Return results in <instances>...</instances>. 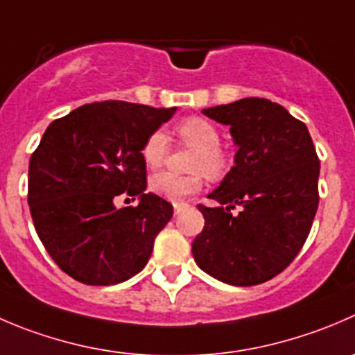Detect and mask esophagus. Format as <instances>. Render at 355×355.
<instances>
[{
  "label": "esophagus",
  "instance_id": "1",
  "mask_svg": "<svg viewBox=\"0 0 355 355\" xmlns=\"http://www.w3.org/2000/svg\"><path fill=\"white\" fill-rule=\"evenodd\" d=\"M189 208V202H175L173 205V209H175V215H178V213L182 211V209Z\"/></svg>",
  "mask_w": 355,
  "mask_h": 355
}]
</instances>
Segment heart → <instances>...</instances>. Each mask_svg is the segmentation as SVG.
Returning <instances> with one entry per match:
<instances>
[{"mask_svg": "<svg viewBox=\"0 0 355 355\" xmlns=\"http://www.w3.org/2000/svg\"><path fill=\"white\" fill-rule=\"evenodd\" d=\"M177 135L182 142L196 147V153L191 161V170L205 171L208 177L220 178L227 170L225 153L222 150V137L218 128L211 121L199 116L182 119L177 125ZM168 156V137L166 133L156 130L146 139L142 146V159L149 168H159ZM202 175H178L171 171H161L150 177L149 187L154 194L161 196L170 201H180L187 196L194 194L201 189Z\"/></svg>", "mask_w": 355, "mask_h": 355, "instance_id": "heart-1", "label": "heart"}]
</instances>
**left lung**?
I'll return each mask as SVG.
<instances>
[{
	"mask_svg": "<svg viewBox=\"0 0 355 355\" xmlns=\"http://www.w3.org/2000/svg\"><path fill=\"white\" fill-rule=\"evenodd\" d=\"M230 126L234 166L198 205L205 229L192 243L199 269L232 286H254L283 272L307 241L319 205V157L305 123L267 98L205 109ZM232 209H239L232 214Z\"/></svg>",
	"mask_w": 355,
	"mask_h": 355,
	"instance_id": "obj_1",
	"label": "left lung"
}]
</instances>
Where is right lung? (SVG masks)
<instances>
[{
	"instance_id": "obj_1",
	"label": "right lung",
	"mask_w": 355,
	"mask_h": 355,
	"mask_svg": "<svg viewBox=\"0 0 355 355\" xmlns=\"http://www.w3.org/2000/svg\"><path fill=\"white\" fill-rule=\"evenodd\" d=\"M175 111L94 102L46 128L29 161L27 202L41 243L72 279L109 286L147 265L173 206L146 194L142 146ZM121 193L140 197L139 206L116 209Z\"/></svg>"
}]
</instances>
